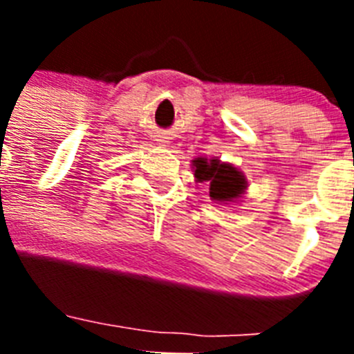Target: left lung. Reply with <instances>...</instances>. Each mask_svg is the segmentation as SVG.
<instances>
[{"label":"left lung","mask_w":354,"mask_h":354,"mask_svg":"<svg viewBox=\"0 0 354 354\" xmlns=\"http://www.w3.org/2000/svg\"><path fill=\"white\" fill-rule=\"evenodd\" d=\"M195 175L198 180H209V195L212 200H230L237 198L241 192L245 189V179L243 175L230 165H220L212 159L207 162L205 159H196L195 161Z\"/></svg>","instance_id":"obj_1"}]
</instances>
